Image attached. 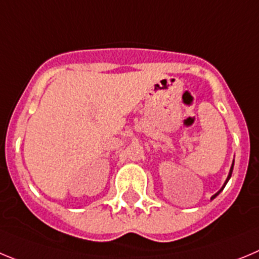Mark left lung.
<instances>
[{
	"label": "left lung",
	"instance_id": "8db88e82",
	"mask_svg": "<svg viewBox=\"0 0 259 259\" xmlns=\"http://www.w3.org/2000/svg\"><path fill=\"white\" fill-rule=\"evenodd\" d=\"M234 162H235V160H234ZM234 162H232V165H231V169H230V173H228L227 178H226V182H225V185H223V186H222V188H221V190H220V191H218V192H217V193H214L213 196H211V199H210V200L215 199V197H217V196H218V195H220V193H221V192H222V191H223V188H225V186H226V185H227V182H228V181H230V178H231V174H232V170H234Z\"/></svg>",
	"mask_w": 259,
	"mask_h": 259
}]
</instances>
